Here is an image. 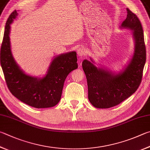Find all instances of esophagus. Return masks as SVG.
<instances>
[{
    "mask_svg": "<svg viewBox=\"0 0 150 150\" xmlns=\"http://www.w3.org/2000/svg\"><path fill=\"white\" fill-rule=\"evenodd\" d=\"M77 53L78 56L81 57V58H82L83 56L85 55V50H84V49L83 48L80 47L77 49Z\"/></svg>",
    "mask_w": 150,
    "mask_h": 150,
    "instance_id": "obj_1",
    "label": "esophagus"
}]
</instances>
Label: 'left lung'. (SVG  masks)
<instances>
[{
	"mask_svg": "<svg viewBox=\"0 0 150 150\" xmlns=\"http://www.w3.org/2000/svg\"><path fill=\"white\" fill-rule=\"evenodd\" d=\"M127 18L121 29L132 31L134 48L129 63L116 73L104 67H96L91 58L84 59L82 66L88 84V100L97 108H110L119 104L138 89L146 59L142 27L135 13L127 8Z\"/></svg>",
	"mask_w": 150,
	"mask_h": 150,
	"instance_id": "obj_1",
	"label": "left lung"
}]
</instances>
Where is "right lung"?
I'll use <instances>...</instances> for the list:
<instances>
[{
    "mask_svg": "<svg viewBox=\"0 0 150 150\" xmlns=\"http://www.w3.org/2000/svg\"><path fill=\"white\" fill-rule=\"evenodd\" d=\"M17 16V12H13L8 20L1 48V65L8 88L16 98L31 107H53L61 99L67 76L77 69V53L72 51L54 57L44 77L26 74L16 63L11 50L10 25Z\"/></svg>",
    "mask_w": 150,
    "mask_h": 150,
    "instance_id": "1",
    "label": "right lung"
}]
</instances>
